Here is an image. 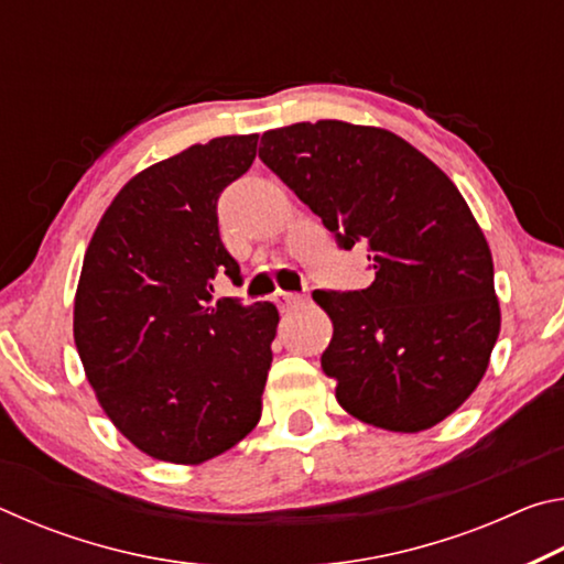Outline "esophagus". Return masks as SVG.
Masks as SVG:
<instances>
[{
	"label": "esophagus",
	"mask_w": 564,
	"mask_h": 564,
	"mask_svg": "<svg viewBox=\"0 0 564 564\" xmlns=\"http://www.w3.org/2000/svg\"><path fill=\"white\" fill-rule=\"evenodd\" d=\"M301 301H303V295L291 293V291H275L273 293V303L279 305L281 311H289V308H293L295 303H301Z\"/></svg>",
	"instance_id": "esophagus-1"
}]
</instances>
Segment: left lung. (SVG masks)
<instances>
[{"instance_id":"left-lung-1","label":"left lung","mask_w":564,"mask_h":564,"mask_svg":"<svg viewBox=\"0 0 564 564\" xmlns=\"http://www.w3.org/2000/svg\"><path fill=\"white\" fill-rule=\"evenodd\" d=\"M259 156L340 248H368V289L313 293L333 321L321 366L338 403L395 433L441 423L500 333L492 256L460 191L405 139L346 121L265 131Z\"/></svg>"}]
</instances>
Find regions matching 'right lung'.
Listing matches in <instances>:
<instances>
[{
	"label": "right lung",
	"mask_w": 564,
	"mask_h": 564,
	"mask_svg": "<svg viewBox=\"0 0 564 564\" xmlns=\"http://www.w3.org/2000/svg\"><path fill=\"white\" fill-rule=\"evenodd\" d=\"M259 133L188 147L133 176L91 236L74 343L104 413L156 460L198 465L253 431L279 326L273 303H214L241 269L218 196L251 169Z\"/></svg>",
	"instance_id": "right-lung-1"
}]
</instances>
